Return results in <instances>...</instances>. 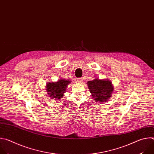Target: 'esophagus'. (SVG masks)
Here are the masks:
<instances>
[{
    "label": "esophagus",
    "instance_id": "esophagus-1",
    "mask_svg": "<svg viewBox=\"0 0 154 154\" xmlns=\"http://www.w3.org/2000/svg\"><path fill=\"white\" fill-rule=\"evenodd\" d=\"M77 82H79V83H82L83 82V79L82 78H79V79H77Z\"/></svg>",
    "mask_w": 154,
    "mask_h": 154
}]
</instances>
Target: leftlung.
<instances>
[{"label": "left lung", "mask_w": 154, "mask_h": 154, "mask_svg": "<svg viewBox=\"0 0 154 154\" xmlns=\"http://www.w3.org/2000/svg\"><path fill=\"white\" fill-rule=\"evenodd\" d=\"M92 96L97 102H106L111 97L113 86L110 81L96 79L87 83Z\"/></svg>", "instance_id": "obj_1"}]
</instances>
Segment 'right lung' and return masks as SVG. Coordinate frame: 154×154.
Instances as JSON below:
<instances>
[{
	"instance_id": "obj_1",
	"label": "right lung",
	"mask_w": 154,
	"mask_h": 154,
	"mask_svg": "<svg viewBox=\"0 0 154 154\" xmlns=\"http://www.w3.org/2000/svg\"><path fill=\"white\" fill-rule=\"evenodd\" d=\"M70 81L66 80L65 79L59 80L57 82H52L47 83V92L49 94V96H51V98H54L55 100L61 99L65 93L66 86Z\"/></svg>"
}]
</instances>
